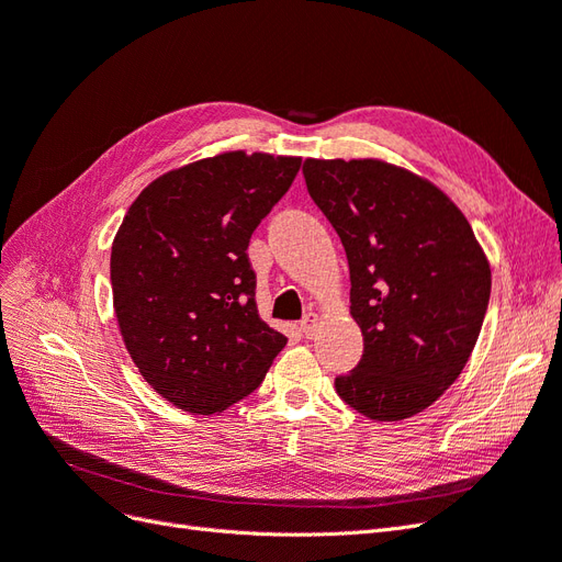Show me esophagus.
I'll return each instance as SVG.
<instances>
[{
  "label": "esophagus",
  "instance_id": "1",
  "mask_svg": "<svg viewBox=\"0 0 562 562\" xmlns=\"http://www.w3.org/2000/svg\"><path fill=\"white\" fill-rule=\"evenodd\" d=\"M316 321H318V318H316V314H314V312H310L307 316H304V318L300 321V330H302V335H304V337H310V339H312V337L316 335Z\"/></svg>",
  "mask_w": 562,
  "mask_h": 562
}]
</instances>
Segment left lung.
I'll use <instances>...</instances> for the list:
<instances>
[{
	"label": "left lung",
	"mask_w": 562,
	"mask_h": 562,
	"mask_svg": "<svg viewBox=\"0 0 562 562\" xmlns=\"http://www.w3.org/2000/svg\"><path fill=\"white\" fill-rule=\"evenodd\" d=\"M307 192L345 246L363 356L335 389L353 411L396 422L459 378L490 302V265L454 203L375 159L302 166Z\"/></svg>",
	"instance_id": "left-lung-1"
}]
</instances>
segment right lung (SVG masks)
Wrapping results in <instances>:
<instances>
[{
	"label": "right lung",
	"mask_w": 562,
	"mask_h": 562,
	"mask_svg": "<svg viewBox=\"0 0 562 562\" xmlns=\"http://www.w3.org/2000/svg\"><path fill=\"white\" fill-rule=\"evenodd\" d=\"M300 164L244 151L190 164L145 187L114 236L119 330L180 411L213 415L246 398L288 342L258 314L248 244Z\"/></svg>",
	"instance_id": "obj_1"
}]
</instances>
